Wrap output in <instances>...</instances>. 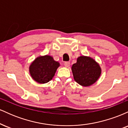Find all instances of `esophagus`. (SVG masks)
I'll use <instances>...</instances> for the list:
<instances>
[{"mask_svg":"<svg viewBox=\"0 0 128 128\" xmlns=\"http://www.w3.org/2000/svg\"><path fill=\"white\" fill-rule=\"evenodd\" d=\"M64 66H65V67H68L69 66H70V62H68V61H66V62H64Z\"/></svg>","mask_w":128,"mask_h":128,"instance_id":"obj_1","label":"esophagus"}]
</instances>
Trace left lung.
<instances>
[{
	"instance_id": "8db88e82",
	"label": "left lung",
	"mask_w": 128,
	"mask_h": 128,
	"mask_svg": "<svg viewBox=\"0 0 128 128\" xmlns=\"http://www.w3.org/2000/svg\"><path fill=\"white\" fill-rule=\"evenodd\" d=\"M75 81L80 86H90L96 82L101 73L99 64L90 57L79 56L72 67Z\"/></svg>"
}]
</instances>
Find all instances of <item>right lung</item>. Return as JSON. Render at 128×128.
<instances>
[{
	"label": "right lung",
	"mask_w": 128,
	"mask_h": 128,
	"mask_svg": "<svg viewBox=\"0 0 128 128\" xmlns=\"http://www.w3.org/2000/svg\"><path fill=\"white\" fill-rule=\"evenodd\" d=\"M59 66L60 63L52 56L46 55L36 58L29 67V72L36 81L44 84L52 80Z\"/></svg>",
	"instance_id": "add662e5"
}]
</instances>
